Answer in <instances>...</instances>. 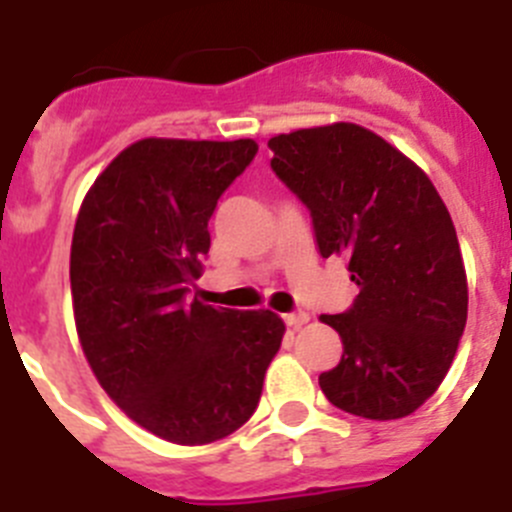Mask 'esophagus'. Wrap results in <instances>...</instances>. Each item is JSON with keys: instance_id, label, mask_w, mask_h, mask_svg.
Listing matches in <instances>:
<instances>
[{"instance_id": "1", "label": "esophagus", "mask_w": 512, "mask_h": 512, "mask_svg": "<svg viewBox=\"0 0 512 512\" xmlns=\"http://www.w3.org/2000/svg\"><path fill=\"white\" fill-rule=\"evenodd\" d=\"M310 320V315L307 312H289V315H284V323L289 325V328H302V325Z\"/></svg>"}]
</instances>
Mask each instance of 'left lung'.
<instances>
[{
	"label": "left lung",
	"mask_w": 512,
	"mask_h": 512,
	"mask_svg": "<svg viewBox=\"0 0 512 512\" xmlns=\"http://www.w3.org/2000/svg\"><path fill=\"white\" fill-rule=\"evenodd\" d=\"M271 169L307 205L323 259L346 256L356 295L343 354L320 374L336 408L369 420L415 413L449 374L467 325V271L451 215L415 161L356 122L274 135Z\"/></svg>",
	"instance_id": "8db88e82"
}]
</instances>
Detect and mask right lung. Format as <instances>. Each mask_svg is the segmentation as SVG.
<instances>
[{"label":"right lung","mask_w":512,"mask_h":512,"mask_svg":"<svg viewBox=\"0 0 512 512\" xmlns=\"http://www.w3.org/2000/svg\"><path fill=\"white\" fill-rule=\"evenodd\" d=\"M256 151L251 138L135 140L76 217L71 300L84 356L122 413L179 446L238 431L282 346L277 312L187 302L217 200Z\"/></svg>","instance_id":"obj_1"}]
</instances>
